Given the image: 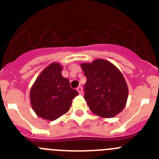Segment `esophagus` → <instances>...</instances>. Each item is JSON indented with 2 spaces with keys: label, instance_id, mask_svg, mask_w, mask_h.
Masks as SVG:
<instances>
[{
  "label": "esophagus",
  "instance_id": "34e87169",
  "mask_svg": "<svg viewBox=\"0 0 159 159\" xmlns=\"http://www.w3.org/2000/svg\"><path fill=\"white\" fill-rule=\"evenodd\" d=\"M77 92H78V93H79L80 94H82V86H78V87L77 88Z\"/></svg>",
  "mask_w": 159,
  "mask_h": 159
}]
</instances>
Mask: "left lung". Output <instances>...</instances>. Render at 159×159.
Returning a JSON list of instances; mask_svg holds the SVG:
<instances>
[{
  "mask_svg": "<svg viewBox=\"0 0 159 159\" xmlns=\"http://www.w3.org/2000/svg\"><path fill=\"white\" fill-rule=\"evenodd\" d=\"M81 67L86 77L84 98L92 112L103 118H111L122 111L129 90L121 72L102 59L83 63Z\"/></svg>",
  "mask_w": 159,
  "mask_h": 159,
  "instance_id": "8db88e82",
  "label": "left lung"
}]
</instances>
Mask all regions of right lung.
<instances>
[{
  "label": "right lung",
  "instance_id": "obj_1",
  "mask_svg": "<svg viewBox=\"0 0 159 159\" xmlns=\"http://www.w3.org/2000/svg\"><path fill=\"white\" fill-rule=\"evenodd\" d=\"M62 66L52 63L37 77L30 92V103L39 117L52 121L65 114L72 100L78 94L70 87L68 78L61 75Z\"/></svg>",
  "mask_w": 159,
  "mask_h": 159
}]
</instances>
